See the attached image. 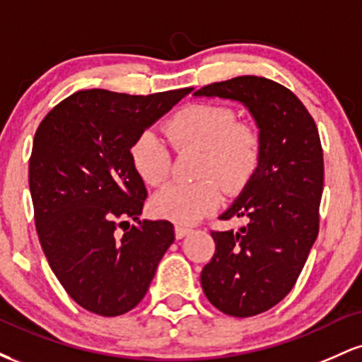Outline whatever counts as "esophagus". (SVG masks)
Instances as JSON below:
<instances>
[{
  "label": "esophagus",
  "mask_w": 362,
  "mask_h": 362,
  "mask_svg": "<svg viewBox=\"0 0 362 362\" xmlns=\"http://www.w3.org/2000/svg\"><path fill=\"white\" fill-rule=\"evenodd\" d=\"M192 231V228L189 226H182V224H177L175 226V236L177 238H184V236H187Z\"/></svg>",
  "instance_id": "obj_1"
}]
</instances>
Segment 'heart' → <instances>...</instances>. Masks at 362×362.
I'll return each mask as SVG.
<instances>
[{"instance_id": "b5f03b06", "label": "heart", "mask_w": 362, "mask_h": 362, "mask_svg": "<svg viewBox=\"0 0 362 362\" xmlns=\"http://www.w3.org/2000/svg\"><path fill=\"white\" fill-rule=\"evenodd\" d=\"M167 136L178 149H202L201 175H214L228 190H238L250 180L260 161L262 139L255 126L236 120L233 109L219 103H192L167 122ZM131 161L148 185H161L172 170L168 144L155 131H144L132 143ZM223 189L214 178L195 184L172 182L153 199L160 218L192 224L219 206Z\"/></svg>"}]
</instances>
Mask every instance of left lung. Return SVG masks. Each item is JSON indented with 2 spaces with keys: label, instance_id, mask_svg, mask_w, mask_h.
Returning a JSON list of instances; mask_svg holds the SVG:
<instances>
[{
  "label": "left lung",
  "instance_id": "left-lung-1",
  "mask_svg": "<svg viewBox=\"0 0 362 362\" xmlns=\"http://www.w3.org/2000/svg\"><path fill=\"white\" fill-rule=\"evenodd\" d=\"M195 97L238 102L259 129V167L219 216L247 218L238 231H213L216 252L202 269L204 294L223 313L247 318L293 289L318 236L323 151L317 124L293 91L262 76L213 83Z\"/></svg>",
  "mask_w": 362,
  "mask_h": 362
}]
</instances>
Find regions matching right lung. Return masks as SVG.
<instances>
[{"instance_id": "1", "label": "right lung", "mask_w": 362, "mask_h": 362, "mask_svg": "<svg viewBox=\"0 0 362 362\" xmlns=\"http://www.w3.org/2000/svg\"><path fill=\"white\" fill-rule=\"evenodd\" d=\"M190 91L81 90L37 129L28 165L37 235L62 288L91 313L134 308L175 240L170 221L139 219L148 192L129 151ZM129 218L139 226L124 228Z\"/></svg>"}]
</instances>
